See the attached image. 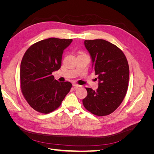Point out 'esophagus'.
<instances>
[{"instance_id":"esophagus-1","label":"esophagus","mask_w":154,"mask_h":154,"mask_svg":"<svg viewBox=\"0 0 154 154\" xmlns=\"http://www.w3.org/2000/svg\"><path fill=\"white\" fill-rule=\"evenodd\" d=\"M72 86L75 88H78V87H81V85H78V84H76V83H73L72 84Z\"/></svg>"}]
</instances>
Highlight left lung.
Wrapping results in <instances>:
<instances>
[{
    "instance_id": "1",
    "label": "left lung",
    "mask_w": 154,
    "mask_h": 154,
    "mask_svg": "<svg viewBox=\"0 0 154 154\" xmlns=\"http://www.w3.org/2000/svg\"><path fill=\"white\" fill-rule=\"evenodd\" d=\"M98 79L96 91L86 88L83 100L85 108L92 114L104 116L112 113L122 103L128 89L129 66L123 51L102 39L85 40Z\"/></svg>"
}]
</instances>
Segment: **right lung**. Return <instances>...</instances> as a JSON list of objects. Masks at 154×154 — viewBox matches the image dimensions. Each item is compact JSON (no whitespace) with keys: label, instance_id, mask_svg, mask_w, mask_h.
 <instances>
[{"label":"right lung","instance_id":"right-lung-1","mask_svg":"<svg viewBox=\"0 0 154 154\" xmlns=\"http://www.w3.org/2000/svg\"><path fill=\"white\" fill-rule=\"evenodd\" d=\"M72 41L50 38L32 44L26 51L20 64V88L36 111L43 114L54 111L71 90V83L59 82L52 73L61 67L63 50Z\"/></svg>","mask_w":154,"mask_h":154}]
</instances>
